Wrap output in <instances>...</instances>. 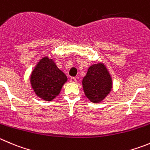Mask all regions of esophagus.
Here are the masks:
<instances>
[{
	"instance_id": "1",
	"label": "esophagus",
	"mask_w": 150,
	"mask_h": 150,
	"mask_svg": "<svg viewBox=\"0 0 150 150\" xmlns=\"http://www.w3.org/2000/svg\"><path fill=\"white\" fill-rule=\"evenodd\" d=\"M70 82H72V83H76L77 82V80L76 78H74V77H72V78H70Z\"/></svg>"
}]
</instances>
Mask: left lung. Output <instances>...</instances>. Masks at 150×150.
Segmentation results:
<instances>
[{"mask_svg":"<svg viewBox=\"0 0 150 150\" xmlns=\"http://www.w3.org/2000/svg\"><path fill=\"white\" fill-rule=\"evenodd\" d=\"M82 84L87 98L93 103H98L111 91L112 78L104 64L98 63L89 67Z\"/></svg>","mask_w":150,"mask_h":150,"instance_id":"obj_1","label":"left lung"}]
</instances>
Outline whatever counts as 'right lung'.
<instances>
[{"mask_svg": "<svg viewBox=\"0 0 150 150\" xmlns=\"http://www.w3.org/2000/svg\"><path fill=\"white\" fill-rule=\"evenodd\" d=\"M67 81L65 74L48 57L39 61L30 77L31 85L35 94L45 100H52L58 96Z\"/></svg>", "mask_w": 150, "mask_h": 150, "instance_id": "right-lung-1", "label": "right lung"}]
</instances>
